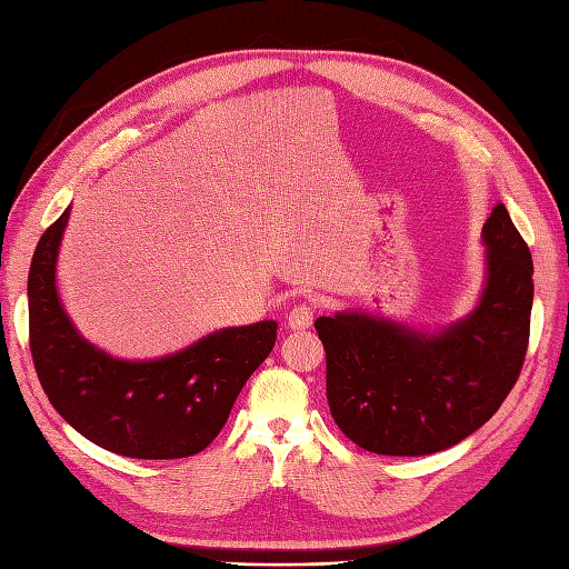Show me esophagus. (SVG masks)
I'll list each match as a JSON object with an SVG mask.
<instances>
[{"instance_id": "obj_1", "label": "esophagus", "mask_w": 569, "mask_h": 569, "mask_svg": "<svg viewBox=\"0 0 569 569\" xmlns=\"http://www.w3.org/2000/svg\"><path fill=\"white\" fill-rule=\"evenodd\" d=\"M313 313H316V309L311 303H297L287 316V326L291 330H309L313 322Z\"/></svg>"}]
</instances>
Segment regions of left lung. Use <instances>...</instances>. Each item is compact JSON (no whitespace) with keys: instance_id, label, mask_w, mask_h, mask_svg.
I'll return each instance as SVG.
<instances>
[{"instance_id":"left-lung-1","label":"left lung","mask_w":569,"mask_h":569,"mask_svg":"<svg viewBox=\"0 0 569 569\" xmlns=\"http://www.w3.org/2000/svg\"><path fill=\"white\" fill-rule=\"evenodd\" d=\"M483 287L473 309L438 330L363 311L320 316L335 423L376 455L448 450L493 417L525 363L533 263L508 208L483 224Z\"/></svg>"}]
</instances>
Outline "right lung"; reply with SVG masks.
Segmentation results:
<instances>
[{
  "label": "right lung",
  "instance_id": "obj_1",
  "mask_svg": "<svg viewBox=\"0 0 569 569\" xmlns=\"http://www.w3.org/2000/svg\"><path fill=\"white\" fill-rule=\"evenodd\" d=\"M71 206L44 232L28 272V326L40 386L71 428L133 459H179L222 431L243 382L268 359L278 322L212 330L158 359H119L79 332L57 291Z\"/></svg>",
  "mask_w": 569,
  "mask_h": 569
}]
</instances>
